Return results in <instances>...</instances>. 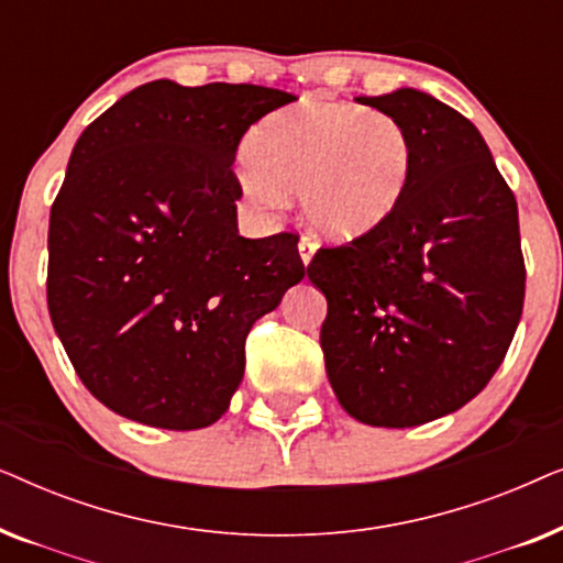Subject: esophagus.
Here are the masks:
<instances>
[{
	"label": "esophagus",
	"instance_id": "34e87169",
	"mask_svg": "<svg viewBox=\"0 0 563 563\" xmlns=\"http://www.w3.org/2000/svg\"><path fill=\"white\" fill-rule=\"evenodd\" d=\"M314 251H318V243L310 241V238H302V241H299V258H302L305 266H310Z\"/></svg>",
	"mask_w": 563,
	"mask_h": 563
}]
</instances>
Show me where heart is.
I'll list each match as a JSON object with an SVG mask.
<instances>
[{
    "label": "heart",
    "mask_w": 563,
    "mask_h": 563,
    "mask_svg": "<svg viewBox=\"0 0 563 563\" xmlns=\"http://www.w3.org/2000/svg\"><path fill=\"white\" fill-rule=\"evenodd\" d=\"M238 168L243 197L276 207L299 197L314 235L351 243L395 218L410 189L415 143L389 112L343 99H302L266 114Z\"/></svg>",
    "instance_id": "obj_1"
}]
</instances>
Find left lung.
I'll list each match as a JSON object with an SVG mask.
<instances>
[{"label": "left lung", "instance_id": "obj_1", "mask_svg": "<svg viewBox=\"0 0 563 563\" xmlns=\"http://www.w3.org/2000/svg\"><path fill=\"white\" fill-rule=\"evenodd\" d=\"M356 102L410 133L415 168L387 225L320 249L307 279L328 299L325 372L351 418L415 428L487 387L522 314L518 202L472 120L402 87Z\"/></svg>", "mask_w": 563, "mask_h": 563}]
</instances>
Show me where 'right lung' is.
Here are the masks:
<instances>
[{"instance_id": "1", "label": "right lung", "mask_w": 563, "mask_h": 563, "mask_svg": "<svg viewBox=\"0 0 563 563\" xmlns=\"http://www.w3.org/2000/svg\"><path fill=\"white\" fill-rule=\"evenodd\" d=\"M295 95L158 79L76 141L51 207L48 312L91 395L151 428L218 422L245 335L305 279L297 235H238L233 161L253 122Z\"/></svg>"}]
</instances>
